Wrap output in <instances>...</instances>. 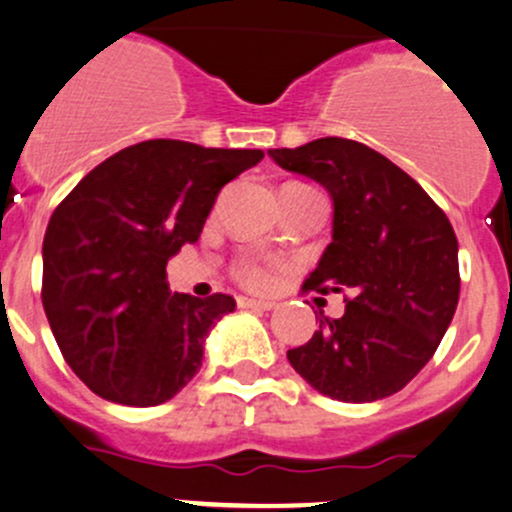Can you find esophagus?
<instances>
[{"mask_svg":"<svg viewBox=\"0 0 512 512\" xmlns=\"http://www.w3.org/2000/svg\"><path fill=\"white\" fill-rule=\"evenodd\" d=\"M236 305L244 310H273L276 302L273 300H256V298H236Z\"/></svg>","mask_w":512,"mask_h":512,"instance_id":"34e87169","label":"esophagus"}]
</instances>
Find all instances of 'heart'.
<instances>
[{
  "mask_svg": "<svg viewBox=\"0 0 512 512\" xmlns=\"http://www.w3.org/2000/svg\"><path fill=\"white\" fill-rule=\"evenodd\" d=\"M290 185H298V183H290ZM285 188H288V185H285ZM236 278H239L244 285H251V288H261V285H266L268 273L266 268L258 266V263L246 261L236 268Z\"/></svg>",
  "mask_w": 512,
  "mask_h": 512,
  "instance_id": "1",
  "label": "heart"
}]
</instances>
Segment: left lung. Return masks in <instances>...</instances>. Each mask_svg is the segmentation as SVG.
<instances>
[{
  "mask_svg": "<svg viewBox=\"0 0 512 512\" xmlns=\"http://www.w3.org/2000/svg\"><path fill=\"white\" fill-rule=\"evenodd\" d=\"M268 156L334 200L332 244L302 290L349 293L346 310L288 349L295 371L334 400L371 403L432 359L459 302V244L442 207L386 156L327 136Z\"/></svg>",
  "mask_w": 512,
  "mask_h": 512,
  "instance_id": "1",
  "label": "left lung"
}]
</instances>
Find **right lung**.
Listing matches in <instances>:
<instances>
[{
  "mask_svg": "<svg viewBox=\"0 0 512 512\" xmlns=\"http://www.w3.org/2000/svg\"><path fill=\"white\" fill-rule=\"evenodd\" d=\"M258 148L151 139L109 156L53 212L41 300L60 354L104 400L161 405L200 371L210 329L234 298L170 293L168 258L200 239L219 190Z\"/></svg>",
  "mask_w": 512,
  "mask_h": 512,
  "instance_id": "1",
  "label": "right lung"
}]
</instances>
